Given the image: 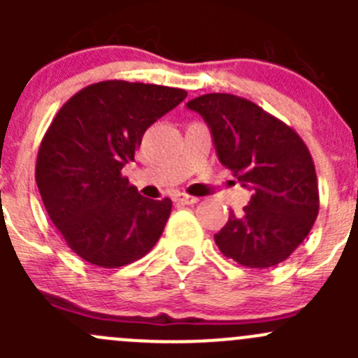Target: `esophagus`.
<instances>
[{
    "mask_svg": "<svg viewBox=\"0 0 358 358\" xmlns=\"http://www.w3.org/2000/svg\"><path fill=\"white\" fill-rule=\"evenodd\" d=\"M197 201H199V197H196V196H189V194H182V196L178 197V202H180V204H196Z\"/></svg>",
    "mask_w": 358,
    "mask_h": 358,
    "instance_id": "1",
    "label": "esophagus"
}]
</instances>
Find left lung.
<instances>
[{
  "instance_id": "obj_1",
  "label": "left lung",
  "mask_w": 358,
  "mask_h": 358,
  "mask_svg": "<svg viewBox=\"0 0 358 358\" xmlns=\"http://www.w3.org/2000/svg\"><path fill=\"white\" fill-rule=\"evenodd\" d=\"M187 107L211 128L218 159L252 196L230 213L215 243L248 268H270L294 252L319 215L315 164L301 136L243 96L208 93Z\"/></svg>"
}]
</instances>
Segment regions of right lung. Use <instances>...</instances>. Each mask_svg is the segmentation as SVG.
<instances>
[{"label": "right lung", "instance_id": "1", "mask_svg": "<svg viewBox=\"0 0 358 358\" xmlns=\"http://www.w3.org/2000/svg\"><path fill=\"white\" fill-rule=\"evenodd\" d=\"M185 90L100 81L67 100L46 129L36 183L67 246L102 268L129 265L150 251L171 213V199H147L122 176L143 133L175 109Z\"/></svg>", "mask_w": 358, "mask_h": 358}]
</instances>
